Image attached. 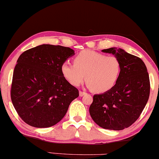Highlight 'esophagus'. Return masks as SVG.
I'll return each instance as SVG.
<instances>
[{
	"label": "esophagus",
	"mask_w": 159,
	"mask_h": 159,
	"mask_svg": "<svg viewBox=\"0 0 159 159\" xmlns=\"http://www.w3.org/2000/svg\"><path fill=\"white\" fill-rule=\"evenodd\" d=\"M79 95H80V96H85V95H87V93L84 92V91H80V92H79Z\"/></svg>",
	"instance_id": "obj_1"
}]
</instances>
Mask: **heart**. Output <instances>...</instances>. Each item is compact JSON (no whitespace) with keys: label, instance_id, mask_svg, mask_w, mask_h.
Returning a JSON list of instances; mask_svg holds the SVG:
<instances>
[{"label":"heart","instance_id":"1","mask_svg":"<svg viewBox=\"0 0 159 159\" xmlns=\"http://www.w3.org/2000/svg\"><path fill=\"white\" fill-rule=\"evenodd\" d=\"M63 78L78 87L85 80L93 91L98 93L111 90L117 83L122 63L116 56L84 50L75 57L74 63H63L61 67Z\"/></svg>","mask_w":159,"mask_h":159}]
</instances>
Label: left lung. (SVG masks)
Listing matches in <instances>:
<instances>
[{
	"label": "left lung",
	"mask_w": 159,
	"mask_h": 159,
	"mask_svg": "<svg viewBox=\"0 0 159 159\" xmlns=\"http://www.w3.org/2000/svg\"><path fill=\"white\" fill-rule=\"evenodd\" d=\"M111 53L122 63L120 77L116 84L105 93L94 95L90 114L100 127L110 130H123L139 118L147 105L150 82L145 63L138 57L121 48L104 49Z\"/></svg>",
	"instance_id": "8db88e82"
}]
</instances>
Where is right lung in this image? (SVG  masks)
Masks as SVG:
<instances>
[{
  "instance_id": "right-lung-1",
  "label": "right lung",
  "mask_w": 159,
  "mask_h": 159,
  "mask_svg": "<svg viewBox=\"0 0 159 159\" xmlns=\"http://www.w3.org/2000/svg\"><path fill=\"white\" fill-rule=\"evenodd\" d=\"M75 52L69 47L44 44L24 52L14 69L10 96L25 123L36 128L55 125L78 97L76 87L61 73V65Z\"/></svg>"
}]
</instances>
